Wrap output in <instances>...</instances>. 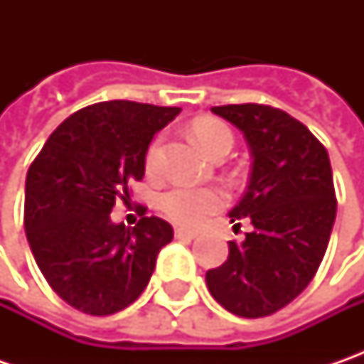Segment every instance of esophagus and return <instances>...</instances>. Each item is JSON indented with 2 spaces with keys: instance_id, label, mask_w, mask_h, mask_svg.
<instances>
[{
  "instance_id": "esophagus-1",
  "label": "esophagus",
  "mask_w": 364,
  "mask_h": 364,
  "mask_svg": "<svg viewBox=\"0 0 364 364\" xmlns=\"http://www.w3.org/2000/svg\"><path fill=\"white\" fill-rule=\"evenodd\" d=\"M196 235H198V232L184 229V227H178V229H176V237H178V239H194Z\"/></svg>"
}]
</instances>
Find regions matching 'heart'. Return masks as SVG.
Listing matches in <instances>:
<instances>
[{"mask_svg": "<svg viewBox=\"0 0 364 364\" xmlns=\"http://www.w3.org/2000/svg\"><path fill=\"white\" fill-rule=\"evenodd\" d=\"M192 135L196 144L203 147L206 156L215 158L220 151L232 146L231 129L217 119H198L192 123ZM161 139H156L147 149V168H156L160 158ZM227 203V196L217 188H192L176 186L161 196V210L178 225L198 227L210 215H215Z\"/></svg>", "mask_w": 364, "mask_h": 364, "instance_id": "b5f03b06", "label": "heart"}]
</instances>
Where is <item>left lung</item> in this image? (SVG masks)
<instances>
[{
    "label": "left lung",
    "instance_id": "left-lung-1",
    "mask_svg": "<svg viewBox=\"0 0 364 364\" xmlns=\"http://www.w3.org/2000/svg\"><path fill=\"white\" fill-rule=\"evenodd\" d=\"M245 135L251 174L231 223L249 218L243 243L229 241V259L206 272L213 298L232 314L261 318L282 310L312 282L336 218L328 151L312 132L269 105L210 109Z\"/></svg>",
    "mask_w": 364,
    "mask_h": 364
}]
</instances>
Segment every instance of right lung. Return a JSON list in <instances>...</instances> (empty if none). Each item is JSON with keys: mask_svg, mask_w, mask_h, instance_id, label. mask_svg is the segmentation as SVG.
I'll use <instances>...</instances> for the list:
<instances>
[{"mask_svg": "<svg viewBox=\"0 0 364 364\" xmlns=\"http://www.w3.org/2000/svg\"><path fill=\"white\" fill-rule=\"evenodd\" d=\"M178 107L107 101L64 119L26 176L23 227L40 272L66 304L109 316L141 296L156 257L174 237L170 223L111 220L115 200L146 172L149 141Z\"/></svg>", "mask_w": 364, "mask_h": 364, "instance_id": "1", "label": "right lung"}]
</instances>
